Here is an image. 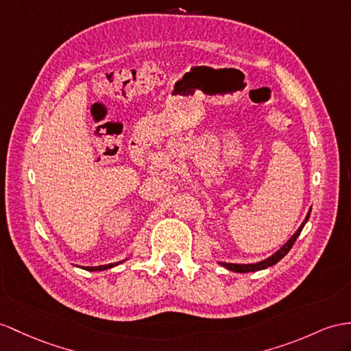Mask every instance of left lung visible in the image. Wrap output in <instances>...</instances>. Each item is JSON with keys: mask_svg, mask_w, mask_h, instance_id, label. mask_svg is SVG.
Returning <instances> with one entry per match:
<instances>
[{"mask_svg": "<svg viewBox=\"0 0 351 351\" xmlns=\"http://www.w3.org/2000/svg\"><path fill=\"white\" fill-rule=\"evenodd\" d=\"M310 213H311V209L308 210V213H307V217H305V219H304V222L301 223V227L296 230V232L295 234L286 241V243L277 250L276 254H273L269 258H267V259H264V261H261V263H256V264H231V263H219L222 267H226L227 269H231V271H234V273H250V271H259V269H265V268H268V267H271V265H274V264H277L278 261H280V259L289 252V250L292 249V246H293V243L296 241V239H298V236L301 234V231H302V228H304V226H305V222L308 221V218H310Z\"/></svg>", "mask_w": 351, "mask_h": 351, "instance_id": "8db88e82", "label": "left lung"}]
</instances>
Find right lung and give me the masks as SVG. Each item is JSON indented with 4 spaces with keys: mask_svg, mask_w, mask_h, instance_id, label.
Segmentation results:
<instances>
[{
    "mask_svg": "<svg viewBox=\"0 0 351 351\" xmlns=\"http://www.w3.org/2000/svg\"><path fill=\"white\" fill-rule=\"evenodd\" d=\"M124 261H120V263H114V264H108V265H99V267H82L84 269H87V271H104V269H108V268H112L115 265H119Z\"/></svg>",
    "mask_w": 351,
    "mask_h": 351,
    "instance_id": "obj_1",
    "label": "right lung"
}]
</instances>
